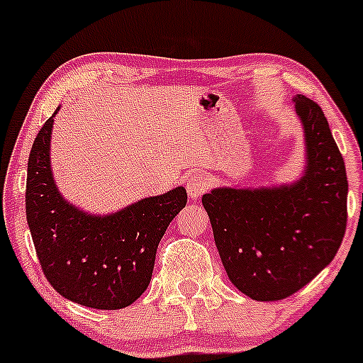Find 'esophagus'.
<instances>
[{
  "label": "esophagus",
  "instance_id": "34e87169",
  "mask_svg": "<svg viewBox=\"0 0 363 363\" xmlns=\"http://www.w3.org/2000/svg\"><path fill=\"white\" fill-rule=\"evenodd\" d=\"M186 192H189V197L192 199V201H197L201 195L206 192L207 189L211 186V182L209 178H207L206 173H201V171H197V173L190 174L189 178H186Z\"/></svg>",
  "mask_w": 363,
  "mask_h": 363
}]
</instances>
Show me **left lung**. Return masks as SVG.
<instances>
[{
  "label": "left lung",
  "instance_id": "1",
  "mask_svg": "<svg viewBox=\"0 0 363 363\" xmlns=\"http://www.w3.org/2000/svg\"><path fill=\"white\" fill-rule=\"evenodd\" d=\"M307 168L274 189H216L202 197L228 278L250 298L274 302L302 290L335 259L346 231L345 161L317 103L296 96Z\"/></svg>",
  "mask_w": 363,
  "mask_h": 363
}]
</instances>
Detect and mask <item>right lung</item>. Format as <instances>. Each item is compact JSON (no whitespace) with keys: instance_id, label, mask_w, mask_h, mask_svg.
Returning a JSON list of instances; mask_svg holds the SVG:
<instances>
[{"instance_id":"add662e5","label":"right lung","mask_w":363,"mask_h":363,"mask_svg":"<svg viewBox=\"0 0 363 363\" xmlns=\"http://www.w3.org/2000/svg\"><path fill=\"white\" fill-rule=\"evenodd\" d=\"M55 115L39 130L27 164L26 213L39 264L51 286L72 302L101 311L128 307L147 290L157 245L185 207L186 190L178 186L104 218L82 213L52 180Z\"/></svg>"}]
</instances>
